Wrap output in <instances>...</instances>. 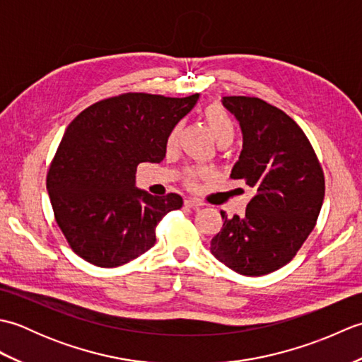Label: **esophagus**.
Listing matches in <instances>:
<instances>
[{"label": "esophagus", "instance_id": "1", "mask_svg": "<svg viewBox=\"0 0 362 362\" xmlns=\"http://www.w3.org/2000/svg\"><path fill=\"white\" fill-rule=\"evenodd\" d=\"M185 205L187 206H191V209H201V206L204 205L199 199H193V197H188L185 199Z\"/></svg>", "mask_w": 362, "mask_h": 362}]
</instances>
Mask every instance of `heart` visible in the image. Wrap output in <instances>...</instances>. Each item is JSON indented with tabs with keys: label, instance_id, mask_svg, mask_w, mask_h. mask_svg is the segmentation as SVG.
<instances>
[{
	"label": "heart",
	"instance_id": "b5f03b06",
	"mask_svg": "<svg viewBox=\"0 0 362 362\" xmlns=\"http://www.w3.org/2000/svg\"><path fill=\"white\" fill-rule=\"evenodd\" d=\"M204 119L209 126L210 132L214 140L219 143H232L235 138V122L232 117L227 113L224 107L219 104H211L204 110ZM180 127L175 126L168 135V146H173L177 138H179ZM211 175V171L209 168H191L187 173V183L188 185H196L197 180H205Z\"/></svg>",
	"mask_w": 362,
	"mask_h": 362
}]
</instances>
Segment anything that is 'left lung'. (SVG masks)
I'll return each mask as SVG.
<instances>
[{
  "label": "left lung",
  "mask_w": 362,
  "mask_h": 362,
  "mask_svg": "<svg viewBox=\"0 0 362 362\" xmlns=\"http://www.w3.org/2000/svg\"><path fill=\"white\" fill-rule=\"evenodd\" d=\"M240 121L243 151L232 179L253 189L244 216L227 218L211 253L232 271L259 276L288 264L316 226L325 177L308 136L283 110L253 96H224Z\"/></svg>",
  "instance_id": "1"
}]
</instances>
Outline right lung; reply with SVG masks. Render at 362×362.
Masks as SVG:
<instances>
[{
    "label": "right lung",
    "mask_w": 362,
    "mask_h": 362,
    "mask_svg": "<svg viewBox=\"0 0 362 362\" xmlns=\"http://www.w3.org/2000/svg\"><path fill=\"white\" fill-rule=\"evenodd\" d=\"M199 99L122 93L87 107L66 127L46 188L54 218L76 255L118 267L156 244V227L182 196L135 188L136 166L165 158L168 135Z\"/></svg>",
    "instance_id": "obj_1"
}]
</instances>
